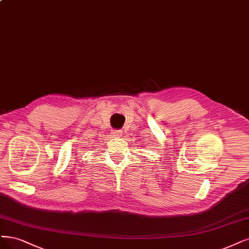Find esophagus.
Masks as SVG:
<instances>
[{
    "label": "esophagus",
    "instance_id": "1",
    "mask_svg": "<svg viewBox=\"0 0 249 249\" xmlns=\"http://www.w3.org/2000/svg\"><path fill=\"white\" fill-rule=\"evenodd\" d=\"M111 134H112L113 136H122L123 135V131H121V130H112V131H111Z\"/></svg>",
    "mask_w": 249,
    "mask_h": 249
}]
</instances>
